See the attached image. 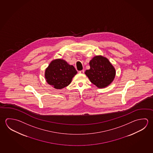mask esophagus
<instances>
[{"label":"esophagus","instance_id":"obj_1","mask_svg":"<svg viewBox=\"0 0 153 153\" xmlns=\"http://www.w3.org/2000/svg\"><path fill=\"white\" fill-rule=\"evenodd\" d=\"M78 73H79V74H84V70H80V71H79Z\"/></svg>","mask_w":153,"mask_h":153}]
</instances>
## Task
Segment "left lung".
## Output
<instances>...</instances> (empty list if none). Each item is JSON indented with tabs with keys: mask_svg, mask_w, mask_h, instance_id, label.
Instances as JSON below:
<instances>
[{
	"mask_svg": "<svg viewBox=\"0 0 153 153\" xmlns=\"http://www.w3.org/2000/svg\"><path fill=\"white\" fill-rule=\"evenodd\" d=\"M90 69L85 72L86 75L98 88L109 85L115 77V70L107 58L96 56L89 62Z\"/></svg>",
	"mask_w": 153,
	"mask_h": 153,
	"instance_id": "1",
	"label": "left lung"
}]
</instances>
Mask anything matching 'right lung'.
I'll list each match as a JSON object with an SVG mask.
<instances>
[{
    "label": "right lung",
    "mask_w": 153,
    "mask_h": 153,
    "mask_svg": "<svg viewBox=\"0 0 153 153\" xmlns=\"http://www.w3.org/2000/svg\"><path fill=\"white\" fill-rule=\"evenodd\" d=\"M77 73L72 65L63 59H56L52 61L47 68L45 75L49 85L56 89H61L70 84Z\"/></svg>",
    "instance_id": "1"
}]
</instances>
